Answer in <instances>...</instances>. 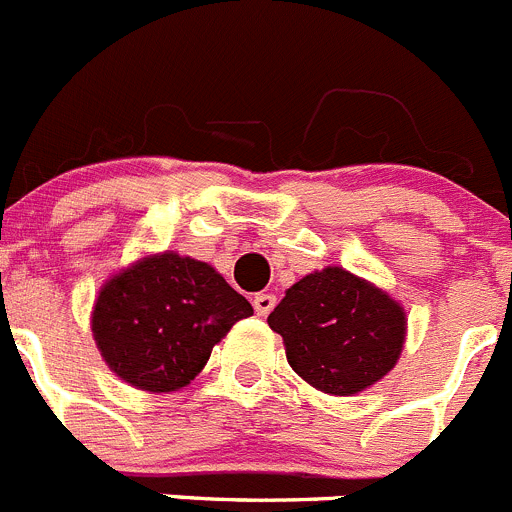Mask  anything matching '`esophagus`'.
<instances>
[{"label": "esophagus", "mask_w": 512, "mask_h": 512, "mask_svg": "<svg viewBox=\"0 0 512 512\" xmlns=\"http://www.w3.org/2000/svg\"><path fill=\"white\" fill-rule=\"evenodd\" d=\"M252 305H255V313L257 315H267L272 308H275V295H270V293L255 295Z\"/></svg>", "instance_id": "obj_1"}]
</instances>
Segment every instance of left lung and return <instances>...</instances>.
I'll list each match as a JSON object with an SVG mask.
<instances>
[{
  "label": "left lung",
  "instance_id": "1",
  "mask_svg": "<svg viewBox=\"0 0 512 512\" xmlns=\"http://www.w3.org/2000/svg\"><path fill=\"white\" fill-rule=\"evenodd\" d=\"M267 326L283 336L300 379L323 394L353 396L396 366L407 341V310L379 285L328 265L290 285Z\"/></svg>",
  "mask_w": 512,
  "mask_h": 512
}]
</instances>
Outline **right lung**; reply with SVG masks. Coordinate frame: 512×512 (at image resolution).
I'll return each instance as SVG.
<instances>
[{"instance_id":"right-lung-1","label":"right lung","mask_w":512,"mask_h":512,"mask_svg":"<svg viewBox=\"0 0 512 512\" xmlns=\"http://www.w3.org/2000/svg\"><path fill=\"white\" fill-rule=\"evenodd\" d=\"M250 315L252 305L209 262L164 250L105 280L90 328L118 379L169 394L202 374L212 348Z\"/></svg>"}]
</instances>
